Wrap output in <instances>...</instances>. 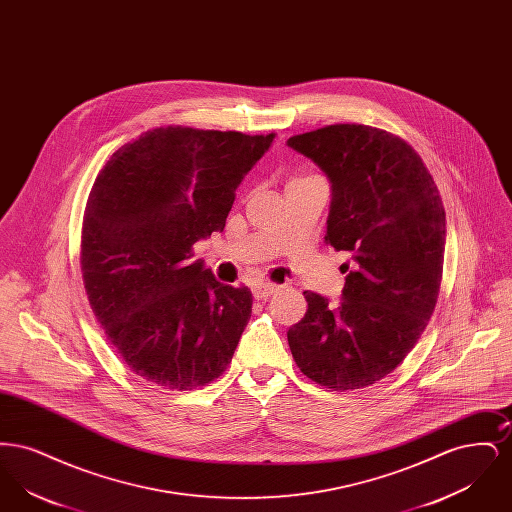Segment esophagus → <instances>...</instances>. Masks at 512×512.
I'll list each match as a JSON object with an SVG mask.
<instances>
[{
	"mask_svg": "<svg viewBox=\"0 0 512 512\" xmlns=\"http://www.w3.org/2000/svg\"><path fill=\"white\" fill-rule=\"evenodd\" d=\"M276 290H278L276 284H267V282H257V284H253V288H251L255 299H267V297H270Z\"/></svg>",
	"mask_w": 512,
	"mask_h": 512,
	"instance_id": "obj_1",
	"label": "esophagus"
}]
</instances>
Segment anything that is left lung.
Returning <instances> with one entry per match:
<instances>
[{
    "label": "left lung",
    "mask_w": 512,
    "mask_h": 512,
    "mask_svg": "<svg viewBox=\"0 0 512 512\" xmlns=\"http://www.w3.org/2000/svg\"><path fill=\"white\" fill-rule=\"evenodd\" d=\"M288 146L330 180L324 242L351 253L341 301L303 292L309 309L288 330L295 365L330 390L388 376L424 332L438 301L445 211L418 153L386 130L332 124Z\"/></svg>",
    "instance_id": "8db88e82"
}]
</instances>
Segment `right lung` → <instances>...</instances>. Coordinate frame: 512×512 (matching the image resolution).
<instances>
[{
    "label": "right lung",
    "mask_w": 512,
    "mask_h": 512,
    "mask_svg": "<svg viewBox=\"0 0 512 512\" xmlns=\"http://www.w3.org/2000/svg\"><path fill=\"white\" fill-rule=\"evenodd\" d=\"M274 136L155 128L99 171L82 224L84 288L109 343L147 382L194 390L232 361L253 297L192 261V245L224 230Z\"/></svg>",
    "instance_id": "right-lung-1"
}]
</instances>
